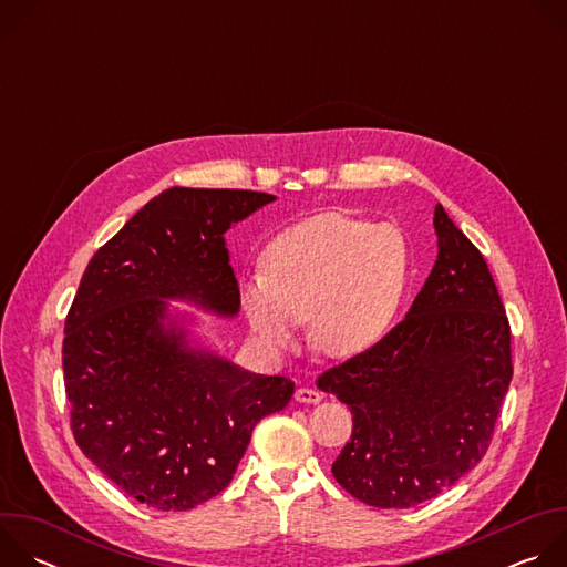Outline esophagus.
Returning <instances> with one entry per match:
<instances>
[{
    "instance_id": "34e87169",
    "label": "esophagus",
    "mask_w": 567,
    "mask_h": 567,
    "mask_svg": "<svg viewBox=\"0 0 567 567\" xmlns=\"http://www.w3.org/2000/svg\"><path fill=\"white\" fill-rule=\"evenodd\" d=\"M293 396L300 403H318L322 399V394L318 390H313V388H298Z\"/></svg>"
}]
</instances>
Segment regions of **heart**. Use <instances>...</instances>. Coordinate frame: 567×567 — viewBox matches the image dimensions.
Returning a JSON list of instances; mask_svg holds the SVG:
<instances>
[{
  "label": "heart",
  "instance_id": "1",
  "mask_svg": "<svg viewBox=\"0 0 567 567\" xmlns=\"http://www.w3.org/2000/svg\"><path fill=\"white\" fill-rule=\"evenodd\" d=\"M411 271V245L399 226L322 213L269 241L262 276L241 280L239 298L267 348H293L300 322H311L318 350L348 359L390 332Z\"/></svg>",
  "mask_w": 567,
  "mask_h": 567
}]
</instances>
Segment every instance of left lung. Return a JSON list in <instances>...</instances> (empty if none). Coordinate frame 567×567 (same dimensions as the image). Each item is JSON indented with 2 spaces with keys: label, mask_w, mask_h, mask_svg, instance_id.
Instances as JSON below:
<instances>
[{
  "label": "left lung",
  "mask_w": 567,
  "mask_h": 567,
  "mask_svg": "<svg viewBox=\"0 0 567 567\" xmlns=\"http://www.w3.org/2000/svg\"><path fill=\"white\" fill-rule=\"evenodd\" d=\"M437 260L406 318L368 352L316 379L352 411L332 464L379 509L426 503L487 453L514 374L512 330L482 254L435 206Z\"/></svg>",
  "instance_id": "8db88e82"
}]
</instances>
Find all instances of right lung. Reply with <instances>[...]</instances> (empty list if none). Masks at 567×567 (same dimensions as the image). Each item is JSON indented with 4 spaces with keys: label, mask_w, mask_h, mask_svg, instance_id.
Instances as JSON below:
<instances>
[{
    "label": "right lung",
    "mask_w": 567,
    "mask_h": 567,
    "mask_svg": "<svg viewBox=\"0 0 567 567\" xmlns=\"http://www.w3.org/2000/svg\"><path fill=\"white\" fill-rule=\"evenodd\" d=\"M228 188H168L90 260L64 320L71 431L118 489L158 512L193 509L228 487L256 424L293 381L195 350L168 300L235 316L226 230L274 202Z\"/></svg>",
    "instance_id": "right-lung-1"
}]
</instances>
